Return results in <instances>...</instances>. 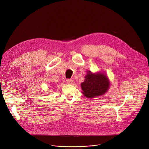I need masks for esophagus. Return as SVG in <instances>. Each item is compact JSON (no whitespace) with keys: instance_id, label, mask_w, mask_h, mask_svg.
I'll use <instances>...</instances> for the list:
<instances>
[{"instance_id":"34e87169","label":"esophagus","mask_w":149,"mask_h":149,"mask_svg":"<svg viewBox=\"0 0 149 149\" xmlns=\"http://www.w3.org/2000/svg\"><path fill=\"white\" fill-rule=\"evenodd\" d=\"M67 82L68 84H73L74 83V81L73 79H67Z\"/></svg>"}]
</instances>
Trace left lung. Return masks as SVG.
<instances>
[{
    "label": "left lung",
    "instance_id": "left-lung-1",
    "mask_svg": "<svg viewBox=\"0 0 149 149\" xmlns=\"http://www.w3.org/2000/svg\"><path fill=\"white\" fill-rule=\"evenodd\" d=\"M81 86L85 96L94 98L105 94L109 88L110 82L104 74H93L89 71Z\"/></svg>",
    "mask_w": 149,
    "mask_h": 149
}]
</instances>
